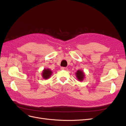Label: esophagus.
<instances>
[{
  "instance_id": "obj_1",
  "label": "esophagus",
  "mask_w": 126,
  "mask_h": 126,
  "mask_svg": "<svg viewBox=\"0 0 126 126\" xmlns=\"http://www.w3.org/2000/svg\"><path fill=\"white\" fill-rule=\"evenodd\" d=\"M61 69H62V70H67L68 69V68L67 67H62V68H61Z\"/></svg>"
}]
</instances>
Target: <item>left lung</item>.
Wrapping results in <instances>:
<instances>
[{"label": "left lung", "mask_w": 126, "mask_h": 126, "mask_svg": "<svg viewBox=\"0 0 126 126\" xmlns=\"http://www.w3.org/2000/svg\"><path fill=\"white\" fill-rule=\"evenodd\" d=\"M76 75L77 79L80 81H82L83 78H84V74H83V72L81 70H78L77 72H76Z\"/></svg>", "instance_id": "1"}]
</instances>
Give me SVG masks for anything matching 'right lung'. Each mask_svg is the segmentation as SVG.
<instances>
[{
	"instance_id": "add662e5",
	"label": "right lung",
	"mask_w": 126,
	"mask_h": 126,
	"mask_svg": "<svg viewBox=\"0 0 126 126\" xmlns=\"http://www.w3.org/2000/svg\"><path fill=\"white\" fill-rule=\"evenodd\" d=\"M51 74H52V71L50 69H45L43 71L42 75H43V77L44 79H48L50 77Z\"/></svg>"
}]
</instances>
